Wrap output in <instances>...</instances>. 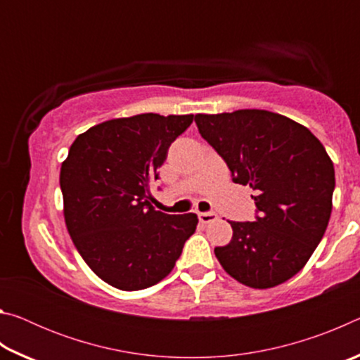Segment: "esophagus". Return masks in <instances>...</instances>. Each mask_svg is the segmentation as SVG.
<instances>
[{
    "label": "esophagus",
    "instance_id": "esophagus-1",
    "mask_svg": "<svg viewBox=\"0 0 360 360\" xmlns=\"http://www.w3.org/2000/svg\"><path fill=\"white\" fill-rule=\"evenodd\" d=\"M198 219L202 224H210L216 221L217 214L216 212H198Z\"/></svg>",
    "mask_w": 360,
    "mask_h": 360
}]
</instances>
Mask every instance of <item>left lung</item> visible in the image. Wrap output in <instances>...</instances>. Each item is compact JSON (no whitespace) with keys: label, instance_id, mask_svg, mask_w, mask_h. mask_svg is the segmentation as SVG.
I'll use <instances>...</instances> for the list:
<instances>
[{"label":"left lung","instance_id":"obj_1","mask_svg":"<svg viewBox=\"0 0 360 360\" xmlns=\"http://www.w3.org/2000/svg\"><path fill=\"white\" fill-rule=\"evenodd\" d=\"M200 135L221 155L236 184L254 191L260 216L230 222L233 236L214 249L236 281L270 289L297 275L326 233L335 169L307 127L264 109L195 114Z\"/></svg>","mask_w":360,"mask_h":360}]
</instances>
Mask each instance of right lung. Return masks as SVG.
I'll use <instances>...</instances> for the list:
<instances>
[{"mask_svg": "<svg viewBox=\"0 0 360 360\" xmlns=\"http://www.w3.org/2000/svg\"><path fill=\"white\" fill-rule=\"evenodd\" d=\"M193 114H138L79 135L60 169L68 233L96 276L120 290H141L174 268L198 217L155 211L148 191L168 148Z\"/></svg>", "mask_w": 360, "mask_h": 360, "instance_id": "1", "label": "right lung"}]
</instances>
